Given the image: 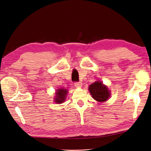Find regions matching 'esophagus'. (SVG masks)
I'll use <instances>...</instances> for the list:
<instances>
[{
  "label": "esophagus",
  "mask_w": 151,
  "mask_h": 151,
  "mask_svg": "<svg viewBox=\"0 0 151 151\" xmlns=\"http://www.w3.org/2000/svg\"><path fill=\"white\" fill-rule=\"evenodd\" d=\"M82 83H81V82H76V83H74V86L76 87H77V88H79V87H81L82 86Z\"/></svg>",
  "instance_id": "obj_1"
}]
</instances>
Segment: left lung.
Here are the masks:
<instances>
[{"label":"left lung","instance_id":"8db88e82","mask_svg":"<svg viewBox=\"0 0 151 151\" xmlns=\"http://www.w3.org/2000/svg\"><path fill=\"white\" fill-rule=\"evenodd\" d=\"M89 91L92 97L99 102L106 101L110 95L107 87L104 86L102 82L100 81H96L91 84L89 87Z\"/></svg>","mask_w":151,"mask_h":151}]
</instances>
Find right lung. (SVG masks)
Segmentation results:
<instances>
[{"mask_svg": "<svg viewBox=\"0 0 151 151\" xmlns=\"http://www.w3.org/2000/svg\"><path fill=\"white\" fill-rule=\"evenodd\" d=\"M67 93V91L65 89H58V91H57V94L55 96V101L57 103H62V102H63L65 101V96Z\"/></svg>", "mask_w": 151, "mask_h": 151, "instance_id": "add662e5", "label": "right lung"}]
</instances>
